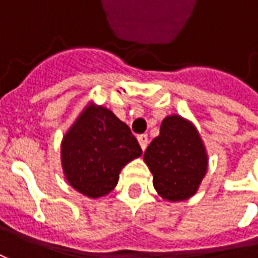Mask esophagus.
Instances as JSON below:
<instances>
[{
    "mask_svg": "<svg viewBox=\"0 0 258 258\" xmlns=\"http://www.w3.org/2000/svg\"><path fill=\"white\" fill-rule=\"evenodd\" d=\"M138 142H139V145H141V148H142V151H145L146 149V146H148V144H149V139H148V135H139L138 136Z\"/></svg>",
    "mask_w": 258,
    "mask_h": 258,
    "instance_id": "esophagus-1",
    "label": "esophagus"
}]
</instances>
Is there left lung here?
Instances as JSON below:
<instances>
[{
  "label": "left lung",
  "mask_w": 258,
  "mask_h": 258,
  "mask_svg": "<svg viewBox=\"0 0 258 258\" xmlns=\"http://www.w3.org/2000/svg\"><path fill=\"white\" fill-rule=\"evenodd\" d=\"M145 164L154 175L158 195L185 201L200 189L208 171V154L195 124L179 114L166 116L159 135L146 148Z\"/></svg>",
  "instance_id": "left-lung-1"
}]
</instances>
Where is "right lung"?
Returning a JSON list of instances; mask_svg holds the SVG:
<instances>
[{"mask_svg": "<svg viewBox=\"0 0 258 258\" xmlns=\"http://www.w3.org/2000/svg\"><path fill=\"white\" fill-rule=\"evenodd\" d=\"M142 155L129 126L107 107L89 102L60 145L61 169L67 183L89 198L112 192L120 171Z\"/></svg>", "mask_w": 258, "mask_h": 258, "instance_id": "obj_1", "label": "right lung"}]
</instances>
